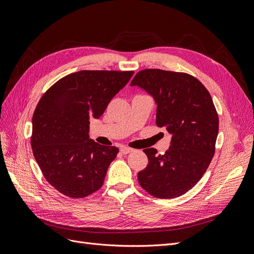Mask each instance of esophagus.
<instances>
[{
    "mask_svg": "<svg viewBox=\"0 0 254 254\" xmlns=\"http://www.w3.org/2000/svg\"><path fill=\"white\" fill-rule=\"evenodd\" d=\"M132 149L129 148V147H122L121 148V152L123 153V155H128L129 152H131Z\"/></svg>",
    "mask_w": 254,
    "mask_h": 254,
    "instance_id": "obj_1",
    "label": "esophagus"
}]
</instances>
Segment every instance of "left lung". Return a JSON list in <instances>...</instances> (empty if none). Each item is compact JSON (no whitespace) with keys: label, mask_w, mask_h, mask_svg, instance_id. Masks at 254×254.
Segmentation results:
<instances>
[{"label":"left lung","mask_w":254,"mask_h":254,"mask_svg":"<svg viewBox=\"0 0 254 254\" xmlns=\"http://www.w3.org/2000/svg\"><path fill=\"white\" fill-rule=\"evenodd\" d=\"M130 84L153 96L156 124L173 135L164 155L155 148L143 150L148 164L137 180L153 197H179L201 179L215 153L219 121L212 97L196 77L183 72L145 68Z\"/></svg>","instance_id":"left-lung-1"}]
</instances>
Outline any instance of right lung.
Wrapping results in <instances>:
<instances>
[{"label": "right lung", "mask_w": 254, "mask_h": 254, "mask_svg": "<svg viewBox=\"0 0 254 254\" xmlns=\"http://www.w3.org/2000/svg\"><path fill=\"white\" fill-rule=\"evenodd\" d=\"M133 71H79L60 78L42 95L33 115L34 157L51 186L70 198L103 187L119 148L89 139L90 119H99Z\"/></svg>", "instance_id": "add662e5"}]
</instances>
